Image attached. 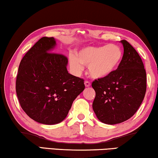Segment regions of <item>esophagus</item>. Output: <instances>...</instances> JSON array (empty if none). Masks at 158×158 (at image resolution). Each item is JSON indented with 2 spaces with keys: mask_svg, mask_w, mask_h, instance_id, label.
Instances as JSON below:
<instances>
[{
  "mask_svg": "<svg viewBox=\"0 0 158 158\" xmlns=\"http://www.w3.org/2000/svg\"><path fill=\"white\" fill-rule=\"evenodd\" d=\"M84 84H85V86L88 87V86H90L91 83L89 81H84Z\"/></svg>",
  "mask_w": 158,
  "mask_h": 158,
  "instance_id": "esophagus-1",
  "label": "esophagus"
}]
</instances>
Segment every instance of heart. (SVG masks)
I'll use <instances>...</instances> for the list:
<instances>
[{
	"mask_svg": "<svg viewBox=\"0 0 158 158\" xmlns=\"http://www.w3.org/2000/svg\"><path fill=\"white\" fill-rule=\"evenodd\" d=\"M123 51L119 46L110 44L102 46H89L82 48L77 56H69L72 69L81 73L84 66H88L89 74L94 78H103L115 71L123 59Z\"/></svg>",
	"mask_w": 158,
	"mask_h": 158,
	"instance_id": "1",
	"label": "heart"
}]
</instances>
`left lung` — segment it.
<instances>
[{
	"label": "left lung",
	"instance_id": "left-lung-1",
	"mask_svg": "<svg viewBox=\"0 0 158 158\" xmlns=\"http://www.w3.org/2000/svg\"><path fill=\"white\" fill-rule=\"evenodd\" d=\"M121 43L124 54L117 69L92 84L96 92L93 110L102 123L108 124L123 123L132 117L143 102L147 89L141 57L126 40Z\"/></svg>",
	"mask_w": 158,
	"mask_h": 158
}]
</instances>
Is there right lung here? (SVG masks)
I'll return each instance as SVG.
<instances>
[{
  "mask_svg": "<svg viewBox=\"0 0 158 158\" xmlns=\"http://www.w3.org/2000/svg\"><path fill=\"white\" fill-rule=\"evenodd\" d=\"M56 41L42 37L21 59L15 81L20 105L38 123L54 124L67 116L73 101L85 88L84 80L68 73V59L50 52Z\"/></svg>",
  "mask_w": 158,
  "mask_h": 158,
  "instance_id": "add662e5",
  "label": "right lung"
}]
</instances>
